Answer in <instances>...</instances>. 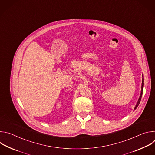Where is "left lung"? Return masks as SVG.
Instances as JSON below:
<instances>
[{
	"instance_id": "1",
	"label": "left lung",
	"mask_w": 155,
	"mask_h": 155,
	"mask_svg": "<svg viewBox=\"0 0 155 155\" xmlns=\"http://www.w3.org/2000/svg\"><path fill=\"white\" fill-rule=\"evenodd\" d=\"M143 77V78H142V90H141V93H140V97H139V100H138V102H137V104H136V106L135 107V108H134V110H136V108L138 107V105H139V104H140V101H141V97H142V93H143V76L142 77Z\"/></svg>"
}]
</instances>
